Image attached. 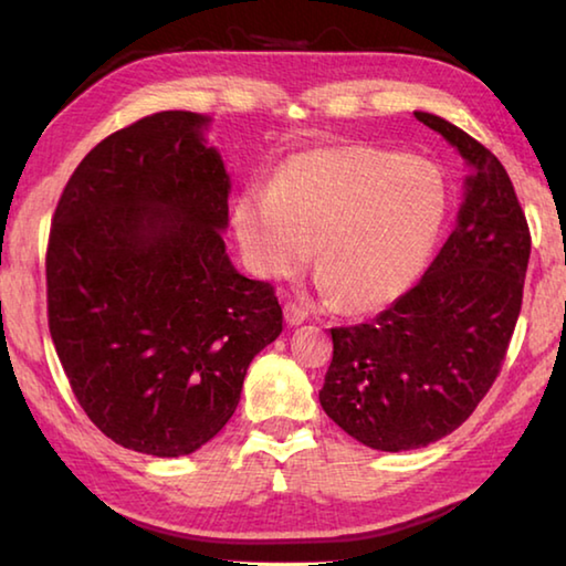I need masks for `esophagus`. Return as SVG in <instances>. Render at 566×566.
Segmentation results:
<instances>
[{
	"label": "esophagus",
	"instance_id": "34e87169",
	"mask_svg": "<svg viewBox=\"0 0 566 566\" xmlns=\"http://www.w3.org/2000/svg\"><path fill=\"white\" fill-rule=\"evenodd\" d=\"M304 319H306V312L302 310L300 304H294V302L284 304V322L290 324V327H300Z\"/></svg>",
	"mask_w": 566,
	"mask_h": 566
}]
</instances>
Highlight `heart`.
Listing matches in <instances>:
<instances>
[{
    "label": "heart",
    "instance_id": "b5f03b06",
    "mask_svg": "<svg viewBox=\"0 0 566 566\" xmlns=\"http://www.w3.org/2000/svg\"><path fill=\"white\" fill-rule=\"evenodd\" d=\"M449 181L434 161L369 145L294 155L266 191L232 205L249 272L292 280L312 256L317 284L354 312H375L417 284L449 217Z\"/></svg>",
    "mask_w": 566,
    "mask_h": 566
}]
</instances>
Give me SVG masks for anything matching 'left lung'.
I'll list each match as a JSON object with an SVG mask.
<instances>
[{
	"label": "left lung",
	"mask_w": 566,
	"mask_h": 566,
	"mask_svg": "<svg viewBox=\"0 0 566 566\" xmlns=\"http://www.w3.org/2000/svg\"><path fill=\"white\" fill-rule=\"evenodd\" d=\"M415 117L467 161L464 202L437 260L369 324L332 329L319 391L327 417L379 452L437 442L494 385L520 319L532 239L512 179L490 149L437 114Z\"/></svg>",
	"instance_id": "1"
}]
</instances>
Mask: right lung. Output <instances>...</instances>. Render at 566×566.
<instances>
[{
	"instance_id": "add662e5",
	"label": "right lung",
	"mask_w": 566,
	"mask_h": 566,
	"mask_svg": "<svg viewBox=\"0 0 566 566\" xmlns=\"http://www.w3.org/2000/svg\"><path fill=\"white\" fill-rule=\"evenodd\" d=\"M197 112L102 139L66 181L46 249L54 349L87 417L151 457H185L234 415L282 334L272 284L229 260L232 181Z\"/></svg>"
}]
</instances>
